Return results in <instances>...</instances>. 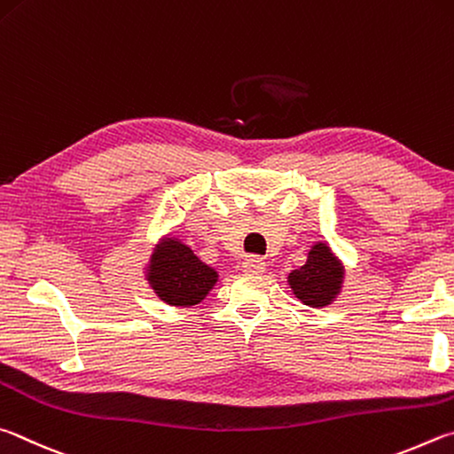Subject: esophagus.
I'll list each match as a JSON object with an SVG mask.
<instances>
[{
    "instance_id": "obj_1",
    "label": "esophagus",
    "mask_w": 454,
    "mask_h": 454,
    "mask_svg": "<svg viewBox=\"0 0 454 454\" xmlns=\"http://www.w3.org/2000/svg\"><path fill=\"white\" fill-rule=\"evenodd\" d=\"M243 271L245 273H263L265 271V261L257 255H249L243 261Z\"/></svg>"
}]
</instances>
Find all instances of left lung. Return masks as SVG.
I'll use <instances>...</instances> for the list:
<instances>
[{"label": "left lung", "mask_w": 454, "mask_h": 454, "mask_svg": "<svg viewBox=\"0 0 454 454\" xmlns=\"http://www.w3.org/2000/svg\"><path fill=\"white\" fill-rule=\"evenodd\" d=\"M340 279H343V269L323 243L315 245L309 253L307 263L289 275L295 295L311 307L329 305L340 289Z\"/></svg>", "instance_id": "1"}]
</instances>
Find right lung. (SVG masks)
Listing matches in <instances>:
<instances>
[{
	"label": "right lung",
	"instance_id": "add662e5",
	"mask_svg": "<svg viewBox=\"0 0 454 454\" xmlns=\"http://www.w3.org/2000/svg\"><path fill=\"white\" fill-rule=\"evenodd\" d=\"M149 281L165 303L191 307L201 303L217 273L195 257L187 245L167 239L151 259Z\"/></svg>",
	"mask_w": 454,
	"mask_h": 454
}]
</instances>
